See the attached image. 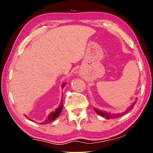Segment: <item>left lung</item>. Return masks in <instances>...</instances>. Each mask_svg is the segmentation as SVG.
I'll return each mask as SVG.
<instances>
[{
	"label": "left lung",
	"instance_id": "left-lung-1",
	"mask_svg": "<svg viewBox=\"0 0 153 153\" xmlns=\"http://www.w3.org/2000/svg\"><path fill=\"white\" fill-rule=\"evenodd\" d=\"M137 99H136V100H135L134 102H133L132 103H131V106H129L128 108H127V109L125 110L124 112H123V113H117V114H114V113L107 112V111H105L100 110V109H97V108H94V110L95 111V112L97 113V114H99L100 116L104 117V118H105L106 119L117 118H119V117L122 116L123 115L127 114V113L128 112L129 110H131V108H133L134 106L135 105V104H136V102H137Z\"/></svg>",
	"mask_w": 153,
	"mask_h": 153
}]
</instances>
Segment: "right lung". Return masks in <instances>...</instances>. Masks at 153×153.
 I'll use <instances>...</instances> for the list:
<instances>
[{"instance_id":"right-lung-1","label":"right lung","mask_w":153,"mask_h":153,"mask_svg":"<svg viewBox=\"0 0 153 153\" xmlns=\"http://www.w3.org/2000/svg\"><path fill=\"white\" fill-rule=\"evenodd\" d=\"M66 85V83H64L62 84V88L65 87V85ZM62 107H63V103H62V100H61V102H60V104L59 105V106L56 108L55 111H51L50 113L49 116L47 117V118L45 119V120L43 121V122H42L40 124L42 125H45V124H47V123H49L52 122V121H54L56 120V118H58V116H60V113L62 111ZM26 116V115H25ZM26 117L27 118H28V117L26 116Z\"/></svg>"}]
</instances>
